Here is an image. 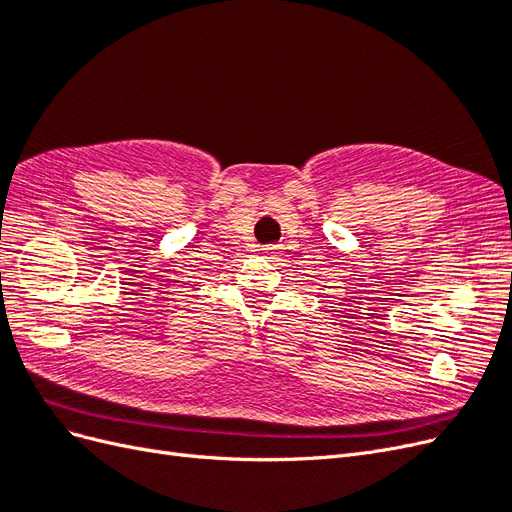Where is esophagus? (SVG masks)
Wrapping results in <instances>:
<instances>
[{
    "label": "esophagus",
    "mask_w": 512,
    "mask_h": 512,
    "mask_svg": "<svg viewBox=\"0 0 512 512\" xmlns=\"http://www.w3.org/2000/svg\"><path fill=\"white\" fill-rule=\"evenodd\" d=\"M265 250H267L269 254H277V250H280V247H277V245H269V247H265Z\"/></svg>",
    "instance_id": "1"
}]
</instances>
